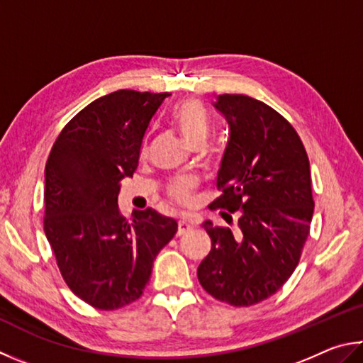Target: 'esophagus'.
<instances>
[{"label": "esophagus", "instance_id": "obj_1", "mask_svg": "<svg viewBox=\"0 0 363 363\" xmlns=\"http://www.w3.org/2000/svg\"><path fill=\"white\" fill-rule=\"evenodd\" d=\"M189 230H193V225L189 223L188 220H185V218L178 220V231H177V236H183V234H186Z\"/></svg>", "mask_w": 363, "mask_h": 363}]
</instances>
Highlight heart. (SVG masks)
Here are the masks:
<instances>
[{"label":"heart","mask_w":363,"mask_h":363,"mask_svg":"<svg viewBox=\"0 0 363 363\" xmlns=\"http://www.w3.org/2000/svg\"><path fill=\"white\" fill-rule=\"evenodd\" d=\"M172 119H174V124L188 146L193 148L196 145L206 143L208 135V121L204 111L194 101H185V104L178 105L172 114ZM193 186L194 183L189 178H178L167 188L169 198L178 204H188L191 199Z\"/></svg>","instance_id":"1"}]
</instances>
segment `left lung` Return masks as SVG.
<instances>
[{"label":"left lung","instance_id":"1","mask_svg":"<svg viewBox=\"0 0 363 363\" xmlns=\"http://www.w3.org/2000/svg\"><path fill=\"white\" fill-rule=\"evenodd\" d=\"M228 123L211 206L239 212L238 228H204L212 249L198 268L202 287L231 306L266 300L294 274L314 213L309 159L287 119L263 101L223 94L212 101ZM221 212L228 223L233 217Z\"/></svg>","mask_w":363,"mask_h":363}]
</instances>
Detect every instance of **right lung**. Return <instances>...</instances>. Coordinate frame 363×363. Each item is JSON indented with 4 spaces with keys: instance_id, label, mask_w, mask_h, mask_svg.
<instances>
[{
    "instance_id": "add662e5",
    "label": "right lung",
    "mask_w": 363,
    "mask_h": 363,
    "mask_svg": "<svg viewBox=\"0 0 363 363\" xmlns=\"http://www.w3.org/2000/svg\"><path fill=\"white\" fill-rule=\"evenodd\" d=\"M169 92L104 95L63 127L46 162L44 233L69 290L101 311L142 296L152 262L177 221L152 208L119 212V182L137 170L140 150Z\"/></svg>"
}]
</instances>
